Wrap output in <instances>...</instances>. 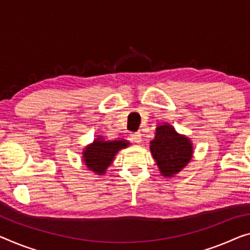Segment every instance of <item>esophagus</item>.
Wrapping results in <instances>:
<instances>
[{
    "instance_id": "34e87169",
    "label": "esophagus",
    "mask_w": 250,
    "mask_h": 250,
    "mask_svg": "<svg viewBox=\"0 0 250 250\" xmlns=\"http://www.w3.org/2000/svg\"><path fill=\"white\" fill-rule=\"evenodd\" d=\"M130 138H131L133 143L139 144L141 143V140H143V135H141V132H132L131 135H130Z\"/></svg>"
}]
</instances>
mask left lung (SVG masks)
Returning <instances> with one entry per match:
<instances>
[{
    "label": "left lung",
    "mask_w": 250,
    "mask_h": 250,
    "mask_svg": "<svg viewBox=\"0 0 250 250\" xmlns=\"http://www.w3.org/2000/svg\"><path fill=\"white\" fill-rule=\"evenodd\" d=\"M150 151L163 176L172 177L191 161L193 146L188 137L177 133L173 125L164 124L156 128Z\"/></svg>",
    "instance_id": "8db88e82"
}]
</instances>
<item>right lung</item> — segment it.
<instances>
[{
	"label": "right lung",
	"instance_id": "add662e5",
	"mask_svg": "<svg viewBox=\"0 0 250 250\" xmlns=\"http://www.w3.org/2000/svg\"><path fill=\"white\" fill-rule=\"evenodd\" d=\"M129 146L128 140H104L98 137L83 150V161L89 170L103 175L113 162L114 156L120 149Z\"/></svg>",
	"mask_w": 250,
	"mask_h": 250
}]
</instances>
